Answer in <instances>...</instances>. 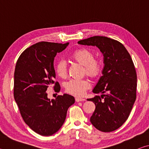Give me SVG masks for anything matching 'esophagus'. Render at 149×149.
<instances>
[{"mask_svg": "<svg viewBox=\"0 0 149 149\" xmlns=\"http://www.w3.org/2000/svg\"><path fill=\"white\" fill-rule=\"evenodd\" d=\"M85 99H83V98H80V97H75V101L77 102H83V101H85Z\"/></svg>", "mask_w": 149, "mask_h": 149, "instance_id": "1", "label": "esophagus"}]
</instances>
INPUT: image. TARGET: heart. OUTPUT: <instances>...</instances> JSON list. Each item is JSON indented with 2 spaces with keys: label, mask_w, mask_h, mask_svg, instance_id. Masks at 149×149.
I'll return each mask as SVG.
<instances>
[{
  "label": "heart",
  "mask_w": 149,
  "mask_h": 149,
  "mask_svg": "<svg viewBox=\"0 0 149 149\" xmlns=\"http://www.w3.org/2000/svg\"><path fill=\"white\" fill-rule=\"evenodd\" d=\"M74 61L84 65V72L87 76L91 78L97 77L100 74L102 64L99 60L95 58V55L90 50L85 48L76 50L70 55ZM55 72L58 76L64 79L67 75V66L62 60L58 61L54 65ZM89 83L87 80L72 79L65 84V91L70 94L75 96H83L88 88Z\"/></svg>",
  "instance_id": "1"
}]
</instances>
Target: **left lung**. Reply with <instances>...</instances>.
<instances>
[{
	"instance_id": "1",
	"label": "left lung",
	"mask_w": 149,
	"mask_h": 149,
	"mask_svg": "<svg viewBox=\"0 0 149 149\" xmlns=\"http://www.w3.org/2000/svg\"><path fill=\"white\" fill-rule=\"evenodd\" d=\"M78 43L97 47L104 56L102 75L93 90L102 95L87 99L96 107L91 122L100 132L116 130L127 120L136 100L137 73L132 57L120 42L107 37H91Z\"/></svg>"
}]
</instances>
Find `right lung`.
Masks as SVG:
<instances>
[{"mask_svg":"<svg viewBox=\"0 0 149 149\" xmlns=\"http://www.w3.org/2000/svg\"><path fill=\"white\" fill-rule=\"evenodd\" d=\"M39 42L20 54L14 71V97L25 123L38 134L50 136L57 132L66 118L74 97L64 94L56 99H48L47 88L54 85L55 92L60 86L55 82L54 59L68 45Z\"/></svg>","mask_w":149,"mask_h":149,"instance_id":"obj_1","label":"right lung"}]
</instances>
